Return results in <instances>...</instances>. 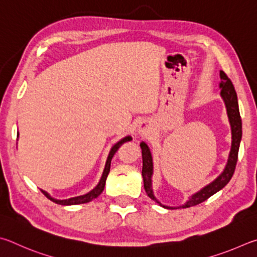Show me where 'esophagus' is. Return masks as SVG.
<instances>
[{
    "mask_svg": "<svg viewBox=\"0 0 257 257\" xmlns=\"http://www.w3.org/2000/svg\"><path fill=\"white\" fill-rule=\"evenodd\" d=\"M138 131H139V133L142 134V136H146V134L150 132V126L147 123H141L138 126Z\"/></svg>",
    "mask_w": 257,
    "mask_h": 257,
    "instance_id": "obj_1",
    "label": "esophagus"
}]
</instances>
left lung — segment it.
<instances>
[{"instance_id":"8db88e82","label":"left lung","mask_w":257,"mask_h":257,"mask_svg":"<svg viewBox=\"0 0 257 257\" xmlns=\"http://www.w3.org/2000/svg\"><path fill=\"white\" fill-rule=\"evenodd\" d=\"M220 78H221V82H220V89H221V97L223 99L224 103L227 107V114L229 121H230L231 126V149L230 154L228 157V161L226 167H224L223 172L219 175V176L211 182L209 185L204 186L202 190L196 192L193 194L190 199L187 200L185 204L178 206L176 209H185L190 208V206H194L202 203L205 200H208L210 196H212L215 193L219 192L221 188L227 185L230 181L233 173L236 169V164L238 159V150H239V145L241 140V118L239 114V107H238V99L235 87H233L230 79L228 78L227 74L223 71H220ZM140 147L142 149V160H143V167H142V177H143V184H145V190L147 192L148 196L159 203L161 206L166 209H174L172 206H166L161 204L160 202L156 199L154 195V191H152V174H154V164H152V157L149 147H148L145 142L140 143Z\"/></svg>"}]
</instances>
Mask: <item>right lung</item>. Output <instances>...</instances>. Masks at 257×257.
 Instances as JSON below:
<instances>
[{"instance_id":"obj_1","label":"right lung","mask_w":257,"mask_h":257,"mask_svg":"<svg viewBox=\"0 0 257 257\" xmlns=\"http://www.w3.org/2000/svg\"><path fill=\"white\" fill-rule=\"evenodd\" d=\"M132 138L131 137H125L121 139V140H119L118 142L116 143V145L112 146V148L109 151V155H108V158H107V161H106V165H105V169H103V173H102V176L100 178V181H99L98 185L93 188V190L90 191L89 193H87V194L84 195H80V196H75V197H71V199H66V200H56L54 199V197H52L51 195L48 194L47 192H45L43 190L42 191L43 194L47 197V199H49L53 202H55L56 204H61V205H74V204H82V203H88V202L92 201L96 199V197H98L99 195L101 194L103 188H105V184H106V179H107V176L108 174H109V170H110V163H111V159L112 157H114L115 152L118 150V148L123 145V143L127 142V141H131Z\"/></svg>"}]
</instances>
